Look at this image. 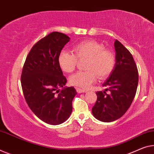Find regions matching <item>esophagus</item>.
Segmentation results:
<instances>
[{
    "label": "esophagus",
    "mask_w": 154,
    "mask_h": 154,
    "mask_svg": "<svg viewBox=\"0 0 154 154\" xmlns=\"http://www.w3.org/2000/svg\"><path fill=\"white\" fill-rule=\"evenodd\" d=\"M76 91H77V92L78 93H79V94H80V93H85V92H87V90H85V89H80V88H79V87H76Z\"/></svg>",
    "instance_id": "obj_1"
}]
</instances>
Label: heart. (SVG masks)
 Listing matches in <instances>:
<instances>
[{"mask_svg":"<svg viewBox=\"0 0 154 154\" xmlns=\"http://www.w3.org/2000/svg\"><path fill=\"white\" fill-rule=\"evenodd\" d=\"M74 54L62 51L58 56V65L63 72L71 73L75 69L77 59H87L85 72L71 75L69 82L74 86L87 89L98 79L107 78L114 69L116 57L112 51L105 49L100 42L94 40L80 42L73 48Z\"/></svg>","mask_w":154,"mask_h":154,"instance_id":"1","label":"heart"}]
</instances>
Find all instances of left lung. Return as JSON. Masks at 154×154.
<instances>
[{
  "instance_id": "obj_1",
  "label": "left lung",
  "mask_w": 154,
  "mask_h": 154,
  "mask_svg": "<svg viewBox=\"0 0 154 154\" xmlns=\"http://www.w3.org/2000/svg\"><path fill=\"white\" fill-rule=\"evenodd\" d=\"M114 48V69L103 85L105 91L96 93L97 100L91 109L97 120L105 122L116 120L126 113L134 100L138 83V69L131 54L117 40Z\"/></svg>"
}]
</instances>
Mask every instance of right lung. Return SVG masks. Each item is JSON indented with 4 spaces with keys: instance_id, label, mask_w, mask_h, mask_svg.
I'll use <instances>...</instances> for the list:
<instances>
[{
    "instance_id": "right-lung-1",
    "label": "right lung",
    "mask_w": 154,
    "mask_h": 154,
    "mask_svg": "<svg viewBox=\"0 0 154 154\" xmlns=\"http://www.w3.org/2000/svg\"><path fill=\"white\" fill-rule=\"evenodd\" d=\"M69 41L63 33H50L33 46L23 66L20 80L25 100L34 114L49 125L62 124L69 118L77 94L74 87H65L67 79L58 61Z\"/></svg>"
}]
</instances>
